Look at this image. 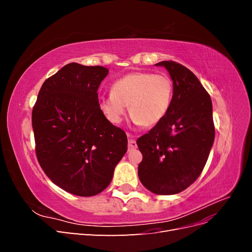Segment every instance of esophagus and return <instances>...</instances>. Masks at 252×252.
<instances>
[{
    "instance_id": "1",
    "label": "esophagus",
    "mask_w": 252,
    "mask_h": 252,
    "mask_svg": "<svg viewBox=\"0 0 252 252\" xmlns=\"http://www.w3.org/2000/svg\"><path fill=\"white\" fill-rule=\"evenodd\" d=\"M127 135L130 136V134H129V133H127ZM136 146H138V145H136V142H135L134 140H131V139H130V140L128 141V149H129V150L135 149Z\"/></svg>"
}]
</instances>
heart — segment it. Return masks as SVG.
Returning <instances> with one entry per match:
<instances>
[{
    "label": "heart",
    "mask_w": 252,
    "mask_h": 252,
    "mask_svg": "<svg viewBox=\"0 0 252 252\" xmlns=\"http://www.w3.org/2000/svg\"><path fill=\"white\" fill-rule=\"evenodd\" d=\"M173 84L167 74L131 72L117 80L111 94L101 98L100 107L111 123H120L129 108L132 120L142 126H154L168 112Z\"/></svg>",
    "instance_id": "b5f03b06"
}]
</instances>
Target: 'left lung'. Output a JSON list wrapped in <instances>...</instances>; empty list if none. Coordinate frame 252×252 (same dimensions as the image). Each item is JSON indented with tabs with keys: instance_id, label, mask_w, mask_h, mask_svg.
I'll list each match as a JSON object with an SVG mask.
<instances>
[{
	"instance_id": "8db88e82",
	"label": "left lung",
	"mask_w": 252,
	"mask_h": 252,
	"mask_svg": "<svg viewBox=\"0 0 252 252\" xmlns=\"http://www.w3.org/2000/svg\"><path fill=\"white\" fill-rule=\"evenodd\" d=\"M173 82L171 106L164 119L136 141L143 155L138 174L156 194L179 193L200 177L215 141L210 95L188 68L162 61Z\"/></svg>"
}]
</instances>
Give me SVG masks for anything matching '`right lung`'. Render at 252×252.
Masks as SVG:
<instances>
[{"instance_id":"right-lung-1","label":"right lung","mask_w":252,"mask_h":252,"mask_svg":"<svg viewBox=\"0 0 252 252\" xmlns=\"http://www.w3.org/2000/svg\"><path fill=\"white\" fill-rule=\"evenodd\" d=\"M107 74L103 66L67 64L43 83L32 109L37 161L57 186L75 195L107 188L127 151L125 131L98 104L96 91Z\"/></svg>"}]
</instances>
